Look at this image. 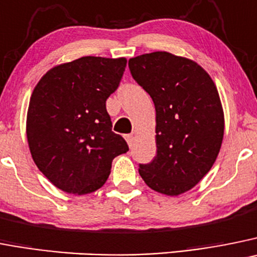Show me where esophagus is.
<instances>
[{
	"mask_svg": "<svg viewBox=\"0 0 257 257\" xmlns=\"http://www.w3.org/2000/svg\"><path fill=\"white\" fill-rule=\"evenodd\" d=\"M124 139H126L128 147H130V148L133 147L134 141H135V138H134V135H124Z\"/></svg>",
	"mask_w": 257,
	"mask_h": 257,
	"instance_id": "1",
	"label": "esophagus"
}]
</instances>
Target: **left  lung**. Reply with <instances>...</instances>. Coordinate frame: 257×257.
Masks as SVG:
<instances>
[{"label":"left lung","mask_w":257,"mask_h":257,"mask_svg":"<svg viewBox=\"0 0 257 257\" xmlns=\"http://www.w3.org/2000/svg\"><path fill=\"white\" fill-rule=\"evenodd\" d=\"M128 67L157 112V155L139 173L154 191L177 196L199 183L218 157L224 134L219 94L201 66L168 52L131 58Z\"/></svg>","instance_id":"obj_1"}]
</instances>
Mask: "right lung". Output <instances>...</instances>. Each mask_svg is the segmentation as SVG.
<instances>
[{
  "mask_svg": "<svg viewBox=\"0 0 257 257\" xmlns=\"http://www.w3.org/2000/svg\"><path fill=\"white\" fill-rule=\"evenodd\" d=\"M126 63V58H77L49 70L33 90L27 118L30 153L39 171L62 191H96L113 159L128 150L112 131L105 108Z\"/></svg>",
  "mask_w": 257,
  "mask_h": 257,
  "instance_id": "1",
  "label": "right lung"
}]
</instances>
